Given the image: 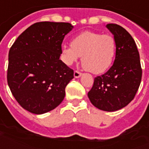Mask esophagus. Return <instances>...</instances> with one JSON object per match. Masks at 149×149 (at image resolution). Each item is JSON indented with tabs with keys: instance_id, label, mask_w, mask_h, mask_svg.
<instances>
[{
	"instance_id": "34e87169",
	"label": "esophagus",
	"mask_w": 149,
	"mask_h": 149,
	"mask_svg": "<svg viewBox=\"0 0 149 149\" xmlns=\"http://www.w3.org/2000/svg\"><path fill=\"white\" fill-rule=\"evenodd\" d=\"M81 75H82V73H81V72H79L78 70H74V78H79Z\"/></svg>"
}]
</instances>
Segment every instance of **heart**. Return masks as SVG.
Listing matches in <instances>:
<instances>
[{
  "instance_id": "b5f03b06",
  "label": "heart",
  "mask_w": 149,
  "mask_h": 149,
  "mask_svg": "<svg viewBox=\"0 0 149 149\" xmlns=\"http://www.w3.org/2000/svg\"><path fill=\"white\" fill-rule=\"evenodd\" d=\"M70 46L62 47L64 61L70 65L82 57V65L91 73L100 74L113 63L116 54V41L110 35L83 31L72 39Z\"/></svg>"
}]
</instances>
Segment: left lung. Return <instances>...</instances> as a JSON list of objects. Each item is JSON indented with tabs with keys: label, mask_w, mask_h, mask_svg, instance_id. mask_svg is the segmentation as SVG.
Here are the masks:
<instances>
[{
	"label": "left lung",
	"mask_w": 149,
	"mask_h": 149,
	"mask_svg": "<svg viewBox=\"0 0 149 149\" xmlns=\"http://www.w3.org/2000/svg\"><path fill=\"white\" fill-rule=\"evenodd\" d=\"M116 41L114 63L109 70L94 78L88 97L97 109L116 111L126 106L135 97L141 82L140 55L131 35L116 24H108Z\"/></svg>",
	"instance_id": "1"
}]
</instances>
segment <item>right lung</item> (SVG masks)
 <instances>
[{
  "mask_svg": "<svg viewBox=\"0 0 149 149\" xmlns=\"http://www.w3.org/2000/svg\"><path fill=\"white\" fill-rule=\"evenodd\" d=\"M70 23L33 24L19 35L8 52V85L17 102L35 114L56 108L74 70L59 59Z\"/></svg>",
  "mask_w": 149,
  "mask_h": 149,
  "instance_id": "add662e5",
  "label": "right lung"
}]
</instances>
